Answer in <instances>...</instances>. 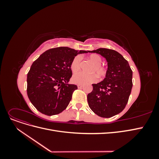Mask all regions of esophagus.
I'll list each match as a JSON object with an SVG mask.
<instances>
[{
    "label": "esophagus",
    "mask_w": 159,
    "mask_h": 159,
    "mask_svg": "<svg viewBox=\"0 0 159 159\" xmlns=\"http://www.w3.org/2000/svg\"><path fill=\"white\" fill-rule=\"evenodd\" d=\"M78 88L79 89L82 88H83V85H81V84H78Z\"/></svg>",
    "instance_id": "esophagus-1"
}]
</instances>
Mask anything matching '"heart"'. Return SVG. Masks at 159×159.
<instances>
[{
  "label": "heart",
  "instance_id": "obj_1",
  "mask_svg": "<svg viewBox=\"0 0 159 159\" xmlns=\"http://www.w3.org/2000/svg\"><path fill=\"white\" fill-rule=\"evenodd\" d=\"M89 60L94 66L91 70V73H96L99 77H104L106 74V70L103 66H101L102 63V57L98 54H91L89 56ZM81 66V57L80 56H75L72 60L70 68L73 72L78 71L80 69ZM72 81L76 84H87L89 83H94L98 81V76L95 74H85L83 72H77L72 76Z\"/></svg>",
  "mask_w": 159,
  "mask_h": 159
}]
</instances>
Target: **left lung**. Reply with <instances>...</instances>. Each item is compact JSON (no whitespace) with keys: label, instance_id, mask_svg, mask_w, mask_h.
<instances>
[{"label":"left lung","instance_id":"1","mask_svg":"<svg viewBox=\"0 0 159 159\" xmlns=\"http://www.w3.org/2000/svg\"><path fill=\"white\" fill-rule=\"evenodd\" d=\"M97 53L107 62L105 78L92 84L93 91L88 95L90 109L98 116L109 118L121 113L125 107L133 87V71L128 61L117 51L99 48Z\"/></svg>","mask_w":159,"mask_h":159}]
</instances>
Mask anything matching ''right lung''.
Masks as SVG:
<instances>
[{"instance_id": "obj_1", "label": "right lung", "mask_w": 159, "mask_h": 159, "mask_svg": "<svg viewBox=\"0 0 159 159\" xmlns=\"http://www.w3.org/2000/svg\"><path fill=\"white\" fill-rule=\"evenodd\" d=\"M89 51L68 47L52 48L33 62L27 75V95L37 110L46 115L63 111L77 85L68 82L72 75L71 62L78 54Z\"/></svg>"}]
</instances>
